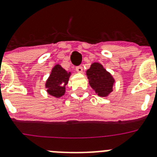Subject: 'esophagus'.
Segmentation results:
<instances>
[{"mask_svg": "<svg viewBox=\"0 0 157 157\" xmlns=\"http://www.w3.org/2000/svg\"><path fill=\"white\" fill-rule=\"evenodd\" d=\"M76 71L78 73H82L83 72V67L82 66H78L76 67Z\"/></svg>", "mask_w": 157, "mask_h": 157, "instance_id": "1", "label": "esophagus"}]
</instances>
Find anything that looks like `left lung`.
<instances>
[{
  "instance_id": "obj_1",
  "label": "left lung",
  "mask_w": 157,
  "mask_h": 157,
  "mask_svg": "<svg viewBox=\"0 0 157 157\" xmlns=\"http://www.w3.org/2000/svg\"><path fill=\"white\" fill-rule=\"evenodd\" d=\"M89 84L100 97L106 98L113 91L115 78L101 63L94 62L86 71Z\"/></svg>"
}]
</instances>
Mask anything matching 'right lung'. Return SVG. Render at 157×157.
Returning a JSON list of instances; mask_svg holds the SVG:
<instances>
[{"label": "right lung", "mask_w": 157, "mask_h": 157, "mask_svg": "<svg viewBox=\"0 0 157 157\" xmlns=\"http://www.w3.org/2000/svg\"><path fill=\"white\" fill-rule=\"evenodd\" d=\"M71 75V73L67 71L60 65H55L45 84L48 94L56 98L63 97L66 92V86Z\"/></svg>", "instance_id": "add662e5"}]
</instances>
